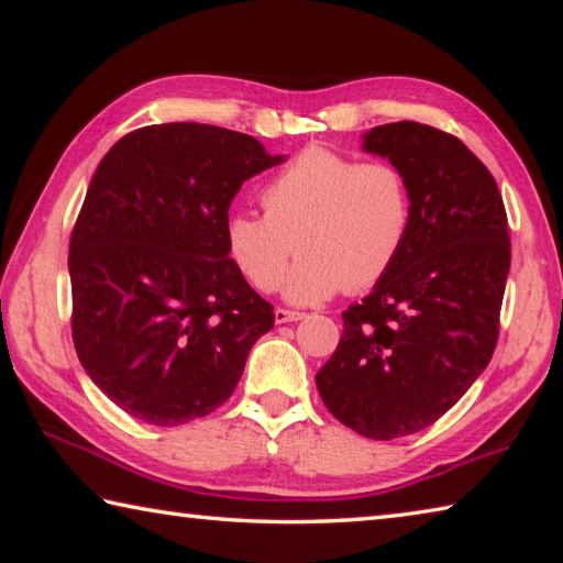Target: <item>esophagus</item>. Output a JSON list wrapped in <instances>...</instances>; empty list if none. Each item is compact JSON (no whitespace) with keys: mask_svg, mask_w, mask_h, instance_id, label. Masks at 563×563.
<instances>
[{"mask_svg":"<svg viewBox=\"0 0 563 563\" xmlns=\"http://www.w3.org/2000/svg\"><path fill=\"white\" fill-rule=\"evenodd\" d=\"M298 320H305V312L275 308V322H278V325H283V322H298Z\"/></svg>","mask_w":563,"mask_h":563,"instance_id":"obj_1","label":"esophagus"}]
</instances>
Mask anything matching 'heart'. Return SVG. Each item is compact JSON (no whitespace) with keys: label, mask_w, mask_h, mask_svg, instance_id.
Instances as JSON below:
<instances>
[{"label":"heart","mask_w":563,"mask_h":563,"mask_svg":"<svg viewBox=\"0 0 563 563\" xmlns=\"http://www.w3.org/2000/svg\"><path fill=\"white\" fill-rule=\"evenodd\" d=\"M263 211H231L225 253L253 288L271 292L288 268L285 300L322 302L340 288L360 292L385 278L412 228V196L393 164L308 148L263 188Z\"/></svg>","instance_id":"b5f03b06"}]
</instances>
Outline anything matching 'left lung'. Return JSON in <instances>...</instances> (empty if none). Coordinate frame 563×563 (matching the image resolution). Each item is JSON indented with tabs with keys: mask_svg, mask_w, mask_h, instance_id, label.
<instances>
[{
	"mask_svg": "<svg viewBox=\"0 0 563 563\" xmlns=\"http://www.w3.org/2000/svg\"><path fill=\"white\" fill-rule=\"evenodd\" d=\"M412 196L407 243L316 375L322 402L369 440L437 422L489 365L511 263L497 180L460 139L415 121L362 133Z\"/></svg>",
	"mask_w": 563,
	"mask_h": 563,
	"instance_id": "1",
	"label": "left lung"
}]
</instances>
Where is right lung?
Returning <instances> with one entry per match:
<instances>
[{"label":"right lung","instance_id":"add662e5","mask_svg":"<svg viewBox=\"0 0 563 563\" xmlns=\"http://www.w3.org/2000/svg\"><path fill=\"white\" fill-rule=\"evenodd\" d=\"M283 161L194 121L131 131L101 158L69 243L71 335L123 412L176 427L233 395L275 312L228 258L223 221L245 180Z\"/></svg>","mask_w":563,"mask_h":563}]
</instances>
